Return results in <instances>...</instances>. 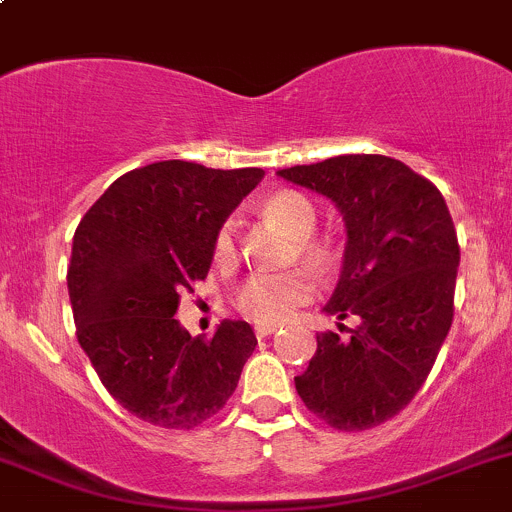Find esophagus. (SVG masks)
<instances>
[{
  "label": "esophagus",
  "mask_w": 512,
  "mask_h": 512,
  "mask_svg": "<svg viewBox=\"0 0 512 512\" xmlns=\"http://www.w3.org/2000/svg\"><path fill=\"white\" fill-rule=\"evenodd\" d=\"M277 324H255V334H257V339H265V337H270V334H275L277 332Z\"/></svg>",
  "instance_id": "34e87169"
}]
</instances>
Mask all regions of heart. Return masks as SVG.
<instances>
[{"label": "heart", "mask_w": 512, "mask_h": 512, "mask_svg": "<svg viewBox=\"0 0 512 512\" xmlns=\"http://www.w3.org/2000/svg\"><path fill=\"white\" fill-rule=\"evenodd\" d=\"M265 213L285 225L294 237H299V252L304 260L312 262L319 270H327L332 262V250L327 242L312 237L314 227H317V210L302 193L282 190V193L270 195L265 200ZM235 257L237 223L230 218L215 232L213 260L225 267L232 265ZM314 292H317V280L304 267L287 272L257 270L237 289V309L257 324H282L292 317L294 309L309 302Z\"/></svg>", "instance_id": "b5f03b06"}]
</instances>
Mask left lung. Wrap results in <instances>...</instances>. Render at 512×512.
I'll use <instances>...</instances> for the list:
<instances>
[{
    "label": "left lung",
    "mask_w": 512,
    "mask_h": 512,
    "mask_svg": "<svg viewBox=\"0 0 512 512\" xmlns=\"http://www.w3.org/2000/svg\"><path fill=\"white\" fill-rule=\"evenodd\" d=\"M324 195L347 227L342 275L324 312L359 327L317 334L299 399L339 431L399 414L426 381L453 322L456 227L431 180L386 156H337L277 170Z\"/></svg>",
    "instance_id": "1"
}]
</instances>
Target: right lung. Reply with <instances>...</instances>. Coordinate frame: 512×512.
Instances as JSON below:
<instances>
[{
	"mask_svg": "<svg viewBox=\"0 0 512 512\" xmlns=\"http://www.w3.org/2000/svg\"><path fill=\"white\" fill-rule=\"evenodd\" d=\"M265 170L160 160L108 185L81 218L66 275L76 337L108 394L160 428L200 426L237 389L257 339L247 322L190 337L173 317L205 280L215 232Z\"/></svg>",
	"mask_w": 512,
	"mask_h": 512,
	"instance_id": "add662e5",
	"label": "right lung"
}]
</instances>
